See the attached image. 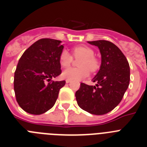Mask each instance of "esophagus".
<instances>
[{
    "label": "esophagus",
    "mask_w": 147,
    "mask_h": 147,
    "mask_svg": "<svg viewBox=\"0 0 147 147\" xmlns=\"http://www.w3.org/2000/svg\"><path fill=\"white\" fill-rule=\"evenodd\" d=\"M65 82H66V83H69L70 82H71V80H66Z\"/></svg>",
    "instance_id": "esophagus-1"
}]
</instances>
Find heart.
I'll list each match as a JSON object with an SVG mask.
<instances>
[{
    "label": "heart",
    "instance_id": "obj_1",
    "mask_svg": "<svg viewBox=\"0 0 147 147\" xmlns=\"http://www.w3.org/2000/svg\"><path fill=\"white\" fill-rule=\"evenodd\" d=\"M74 58H81L79 61V67H69L62 73V77L70 80H81L88 76L90 71L96 72L100 67V62L94 57V51L85 45H76L72 49ZM73 56L67 50L61 51L59 56V62L62 67H68L74 61Z\"/></svg>",
    "mask_w": 147,
    "mask_h": 147
}]
</instances>
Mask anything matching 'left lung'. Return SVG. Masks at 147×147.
Wrapping results in <instances>:
<instances>
[{
    "label": "left lung",
    "instance_id": "8db88e82",
    "mask_svg": "<svg viewBox=\"0 0 147 147\" xmlns=\"http://www.w3.org/2000/svg\"><path fill=\"white\" fill-rule=\"evenodd\" d=\"M98 46L102 54L100 70L93 79L96 86L81 83L76 92L80 108L94 115H104L121 102L130 80L129 62L121 51L107 40L89 41Z\"/></svg>",
    "mask_w": 147,
    "mask_h": 147
}]
</instances>
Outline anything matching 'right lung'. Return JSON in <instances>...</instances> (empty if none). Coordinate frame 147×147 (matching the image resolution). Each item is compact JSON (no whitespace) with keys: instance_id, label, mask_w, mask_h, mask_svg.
Segmentation results:
<instances>
[{"instance_id":"add662e5","label":"right lung","mask_w":147,"mask_h":147,"mask_svg":"<svg viewBox=\"0 0 147 147\" xmlns=\"http://www.w3.org/2000/svg\"><path fill=\"white\" fill-rule=\"evenodd\" d=\"M60 40L43 38L24 51L17 65L14 90L18 105L24 111L40 115L50 110L65 81H52L61 74L59 56L64 46Z\"/></svg>"}]
</instances>
